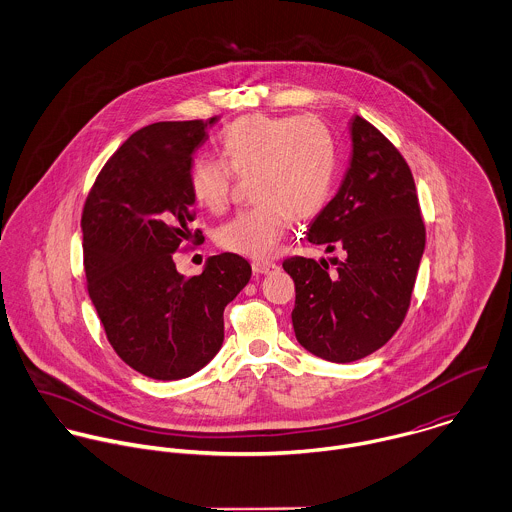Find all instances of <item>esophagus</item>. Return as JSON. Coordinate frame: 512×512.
Wrapping results in <instances>:
<instances>
[{"instance_id": "34e87169", "label": "esophagus", "mask_w": 512, "mask_h": 512, "mask_svg": "<svg viewBox=\"0 0 512 512\" xmlns=\"http://www.w3.org/2000/svg\"><path fill=\"white\" fill-rule=\"evenodd\" d=\"M252 270H254V274H274L276 270H278V264H274V262H266V260H256V262H252Z\"/></svg>"}]
</instances>
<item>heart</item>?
I'll list each match as a JSON object with an SVG mask.
<instances>
[{
	"mask_svg": "<svg viewBox=\"0 0 512 512\" xmlns=\"http://www.w3.org/2000/svg\"><path fill=\"white\" fill-rule=\"evenodd\" d=\"M220 147L224 159H195L189 185L199 205L219 213L228 205L234 173L242 179L254 175L258 205L219 230V244L228 252L272 256L292 220L313 219L333 195L337 142L313 116H242L224 130Z\"/></svg>",
	"mask_w": 512,
	"mask_h": 512,
	"instance_id": "1",
	"label": "heart"
}]
</instances>
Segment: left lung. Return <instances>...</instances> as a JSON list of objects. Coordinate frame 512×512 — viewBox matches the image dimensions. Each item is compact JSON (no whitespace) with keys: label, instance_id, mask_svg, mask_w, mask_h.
I'll return each mask as SVG.
<instances>
[{"label":"left lung","instance_id":"1","mask_svg":"<svg viewBox=\"0 0 512 512\" xmlns=\"http://www.w3.org/2000/svg\"><path fill=\"white\" fill-rule=\"evenodd\" d=\"M351 159L337 195L311 220L307 240L343 258L293 256V331L311 355L353 363L402 325L426 246L412 171L365 118L349 122ZM335 265L331 271L328 266Z\"/></svg>","mask_w":512,"mask_h":512}]
</instances>
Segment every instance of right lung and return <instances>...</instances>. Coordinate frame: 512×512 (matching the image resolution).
<instances>
[{
  "instance_id": "right-lung-1",
  "label": "right lung",
  "mask_w": 512,
  "mask_h": 512,
  "mask_svg": "<svg viewBox=\"0 0 512 512\" xmlns=\"http://www.w3.org/2000/svg\"><path fill=\"white\" fill-rule=\"evenodd\" d=\"M217 120L159 122L132 134L82 211L88 295L106 337L126 365L155 380L187 378L213 361L224 341V307L252 276L230 252L211 256L191 278L173 262L191 234L193 153Z\"/></svg>"
}]
</instances>
